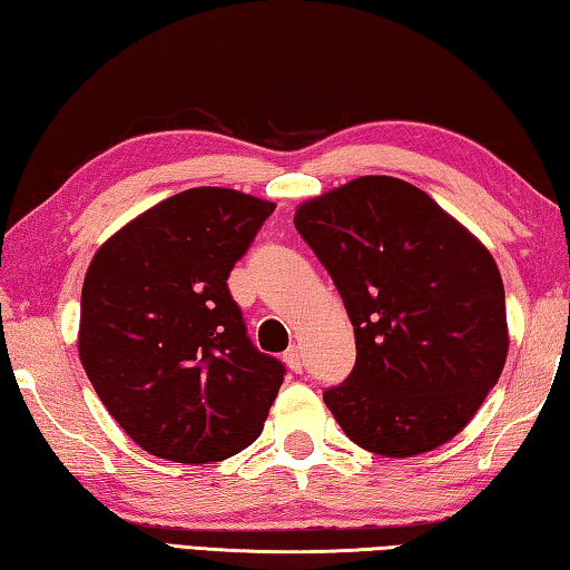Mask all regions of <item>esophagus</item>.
<instances>
[{
    "mask_svg": "<svg viewBox=\"0 0 570 570\" xmlns=\"http://www.w3.org/2000/svg\"><path fill=\"white\" fill-rule=\"evenodd\" d=\"M284 362H286V366L292 372H296V374H302L304 372V360H302V352L296 350V346H288V350L284 352Z\"/></svg>",
    "mask_w": 570,
    "mask_h": 570,
    "instance_id": "34e87169",
    "label": "esophagus"
}]
</instances>
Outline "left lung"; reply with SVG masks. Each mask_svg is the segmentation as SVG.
Here are the masks:
<instances>
[{"instance_id":"1","label":"left lung","mask_w":570,"mask_h":570,"mask_svg":"<svg viewBox=\"0 0 570 570\" xmlns=\"http://www.w3.org/2000/svg\"><path fill=\"white\" fill-rule=\"evenodd\" d=\"M294 226L354 326V370L324 392L344 435L387 458L455 438L508 356L505 288L490 250L428 193L390 176L306 200Z\"/></svg>"}]
</instances>
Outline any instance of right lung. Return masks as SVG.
<instances>
[{
	"mask_svg": "<svg viewBox=\"0 0 570 570\" xmlns=\"http://www.w3.org/2000/svg\"><path fill=\"white\" fill-rule=\"evenodd\" d=\"M274 208L230 188H190L95 254L80 362L115 422L150 455L200 465L262 435L286 370L248 340L226 282Z\"/></svg>",
	"mask_w": 570,
	"mask_h": 570,
	"instance_id": "obj_1",
	"label": "right lung"
}]
</instances>
